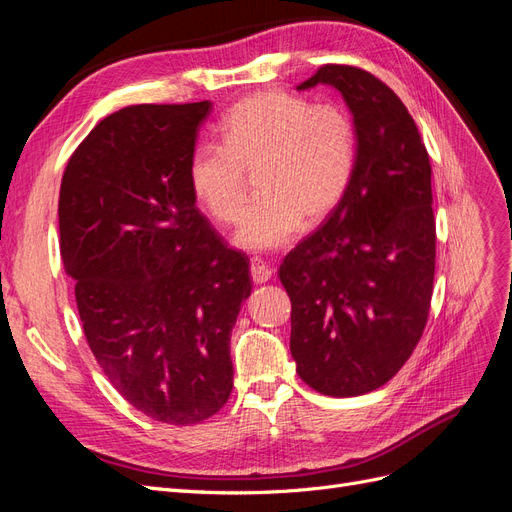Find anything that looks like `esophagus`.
Segmentation results:
<instances>
[{
  "mask_svg": "<svg viewBox=\"0 0 512 512\" xmlns=\"http://www.w3.org/2000/svg\"><path fill=\"white\" fill-rule=\"evenodd\" d=\"M250 273H252V280H254V284H265V282H269V280H271L273 269L267 265L265 260L254 258V260H252V265H250Z\"/></svg>",
  "mask_w": 512,
  "mask_h": 512,
  "instance_id": "obj_1",
  "label": "esophagus"
}]
</instances>
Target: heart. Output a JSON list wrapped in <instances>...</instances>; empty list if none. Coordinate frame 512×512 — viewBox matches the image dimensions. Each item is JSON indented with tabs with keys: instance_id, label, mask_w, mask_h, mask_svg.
<instances>
[{
	"instance_id": "b5f03b06",
	"label": "heart",
	"mask_w": 512,
	"mask_h": 512,
	"mask_svg": "<svg viewBox=\"0 0 512 512\" xmlns=\"http://www.w3.org/2000/svg\"><path fill=\"white\" fill-rule=\"evenodd\" d=\"M188 166L194 198L215 222L235 224L256 173L258 203L235 235L245 252H273L301 226H318L342 203L356 166V132L344 106L312 104L280 89L237 102Z\"/></svg>"
}]
</instances>
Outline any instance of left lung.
I'll use <instances>...</instances> for the list:
<instances>
[{"mask_svg": "<svg viewBox=\"0 0 512 512\" xmlns=\"http://www.w3.org/2000/svg\"><path fill=\"white\" fill-rule=\"evenodd\" d=\"M331 85L356 132L339 207L284 258L290 352L305 384L331 397L380 389L421 339L436 271L431 164L395 91L354 66H322L297 89Z\"/></svg>", "mask_w": 512, "mask_h": 512, "instance_id": "1", "label": "left lung"}]
</instances>
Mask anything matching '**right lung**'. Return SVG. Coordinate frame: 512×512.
<instances>
[{"instance_id": "right-lung-1", "label": "right lung", "mask_w": 512, "mask_h": 512, "mask_svg": "<svg viewBox=\"0 0 512 512\" xmlns=\"http://www.w3.org/2000/svg\"><path fill=\"white\" fill-rule=\"evenodd\" d=\"M209 113V100L121 108L76 147L59 190V250L87 344L119 395L168 425L224 408L230 331L252 292L250 260L190 188Z\"/></svg>"}]
</instances>
